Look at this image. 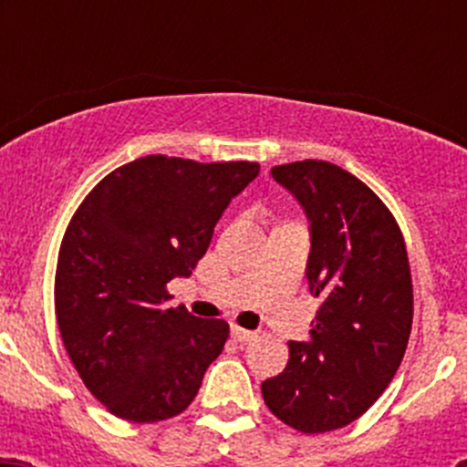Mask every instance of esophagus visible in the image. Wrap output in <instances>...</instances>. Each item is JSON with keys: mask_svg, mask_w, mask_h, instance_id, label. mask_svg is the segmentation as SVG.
I'll return each mask as SVG.
<instances>
[{"mask_svg": "<svg viewBox=\"0 0 467 467\" xmlns=\"http://www.w3.org/2000/svg\"><path fill=\"white\" fill-rule=\"evenodd\" d=\"M230 334H233L234 341H239V343H251V341H255V338H257L255 332L239 327V325H233V327H230Z\"/></svg>", "mask_w": 467, "mask_h": 467, "instance_id": "34e87169", "label": "esophagus"}]
</instances>
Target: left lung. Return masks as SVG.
<instances>
[{
	"label": "left lung",
	"instance_id": "1",
	"mask_svg": "<svg viewBox=\"0 0 467 467\" xmlns=\"http://www.w3.org/2000/svg\"><path fill=\"white\" fill-rule=\"evenodd\" d=\"M271 173L312 221L307 280L321 307L262 395L285 425L323 434L364 416L398 373L413 323L411 268L398 221L359 178L325 160Z\"/></svg>",
	"mask_w": 467,
	"mask_h": 467
}]
</instances>
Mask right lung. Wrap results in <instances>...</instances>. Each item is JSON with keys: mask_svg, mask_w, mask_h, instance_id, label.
<instances>
[{"mask_svg": "<svg viewBox=\"0 0 467 467\" xmlns=\"http://www.w3.org/2000/svg\"><path fill=\"white\" fill-rule=\"evenodd\" d=\"M257 162L146 155L108 173L74 212L56 266V318L89 393L112 416L158 422L185 411L228 323L167 307Z\"/></svg>", "mask_w": 467, "mask_h": 467, "instance_id": "1", "label": "right lung"}]
</instances>
